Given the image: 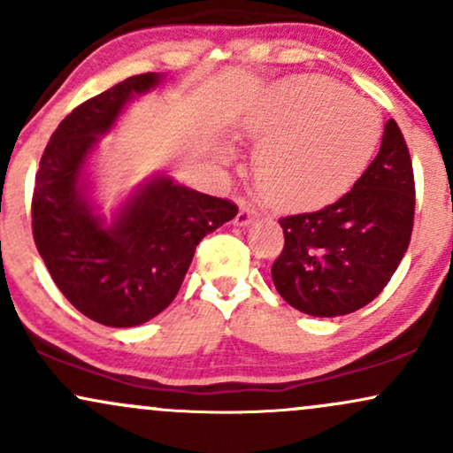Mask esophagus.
I'll list each match as a JSON object with an SVG mask.
<instances>
[{
    "label": "esophagus",
    "instance_id": "obj_1",
    "mask_svg": "<svg viewBox=\"0 0 453 453\" xmlns=\"http://www.w3.org/2000/svg\"><path fill=\"white\" fill-rule=\"evenodd\" d=\"M256 217H257V211L253 209L251 204H241V211H238V215H236V219H234V223L242 227V226H249V223L256 219Z\"/></svg>",
    "mask_w": 453,
    "mask_h": 453
}]
</instances>
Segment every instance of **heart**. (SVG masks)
Listing matches in <instances>:
<instances>
[{"label":"heart","mask_w":453,"mask_h":453,"mask_svg":"<svg viewBox=\"0 0 453 453\" xmlns=\"http://www.w3.org/2000/svg\"><path fill=\"white\" fill-rule=\"evenodd\" d=\"M259 142L256 180L283 206H315L345 194L377 149L379 117L371 104L321 76L280 82L242 117ZM230 157V149H223Z\"/></svg>","instance_id":"b5f03b06"}]
</instances>
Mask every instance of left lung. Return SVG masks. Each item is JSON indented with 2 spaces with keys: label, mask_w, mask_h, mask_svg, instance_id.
I'll use <instances>...</instances> for the list:
<instances>
[{
  "label": "left lung",
  "mask_w": 453,
  "mask_h": 453,
  "mask_svg": "<svg viewBox=\"0 0 453 453\" xmlns=\"http://www.w3.org/2000/svg\"><path fill=\"white\" fill-rule=\"evenodd\" d=\"M415 215L409 149L394 119L351 191L313 212L279 219L283 251L273 264L280 298L313 317L353 313L377 298L407 251Z\"/></svg>",
  "instance_id": "8db88e82"
}]
</instances>
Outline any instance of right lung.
Returning a JSON list of instances; mask_svg holds the SVG:
<instances>
[{
    "mask_svg": "<svg viewBox=\"0 0 453 453\" xmlns=\"http://www.w3.org/2000/svg\"><path fill=\"white\" fill-rule=\"evenodd\" d=\"M159 74L129 76L76 106L46 144L35 174L31 227L38 253L59 292L89 319L132 327L174 300L196 247L236 217V204L170 176L136 187L111 223L91 204L85 168L100 136Z\"/></svg>",
    "mask_w": 453,
    "mask_h": 453,
    "instance_id": "obj_1",
    "label": "right lung"
}]
</instances>
